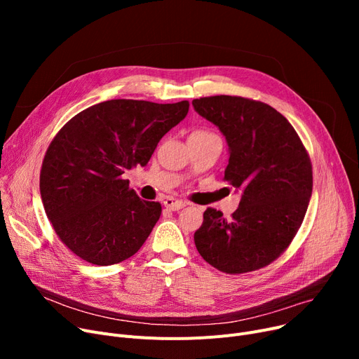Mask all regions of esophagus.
Segmentation results:
<instances>
[{
	"label": "esophagus",
	"instance_id": "esophagus-1",
	"mask_svg": "<svg viewBox=\"0 0 359 359\" xmlns=\"http://www.w3.org/2000/svg\"><path fill=\"white\" fill-rule=\"evenodd\" d=\"M163 205L165 206V208L172 210V211H179L183 208V206H186V202H183L180 199H175V198H165Z\"/></svg>",
	"mask_w": 359,
	"mask_h": 359
}]
</instances>
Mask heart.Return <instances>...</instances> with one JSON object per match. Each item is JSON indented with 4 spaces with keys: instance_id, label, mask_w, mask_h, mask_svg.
<instances>
[{
    "instance_id": "obj_1",
    "label": "heart",
    "mask_w": 359,
    "mask_h": 359,
    "mask_svg": "<svg viewBox=\"0 0 359 359\" xmlns=\"http://www.w3.org/2000/svg\"><path fill=\"white\" fill-rule=\"evenodd\" d=\"M191 135H194V137H208V135H214V134L210 130H206V129H198V130H194Z\"/></svg>"
}]
</instances>
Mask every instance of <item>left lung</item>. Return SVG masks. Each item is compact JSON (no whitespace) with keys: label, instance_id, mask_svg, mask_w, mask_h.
I'll use <instances>...</instances> for the list:
<instances>
[{"label":"left lung","instance_id":"8db88e82","mask_svg":"<svg viewBox=\"0 0 359 359\" xmlns=\"http://www.w3.org/2000/svg\"><path fill=\"white\" fill-rule=\"evenodd\" d=\"M230 148L224 180L243 192L230 219L208 208L195 233L199 255L221 272L246 273L284 253L306 217L313 167L292 125L272 106L238 96L192 102Z\"/></svg>","mask_w":359,"mask_h":359}]
</instances>
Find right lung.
Listing matches in <instances>:
<instances>
[{
    "instance_id": "right-lung-1",
    "label": "right lung",
    "mask_w": 359,
    "mask_h": 359,
    "mask_svg": "<svg viewBox=\"0 0 359 359\" xmlns=\"http://www.w3.org/2000/svg\"><path fill=\"white\" fill-rule=\"evenodd\" d=\"M187 110V100H107L80 111L55 135L42 163L41 196L56 236L74 255L109 266L141 249L161 205L140 199L123 175L147 165Z\"/></svg>"
}]
</instances>
